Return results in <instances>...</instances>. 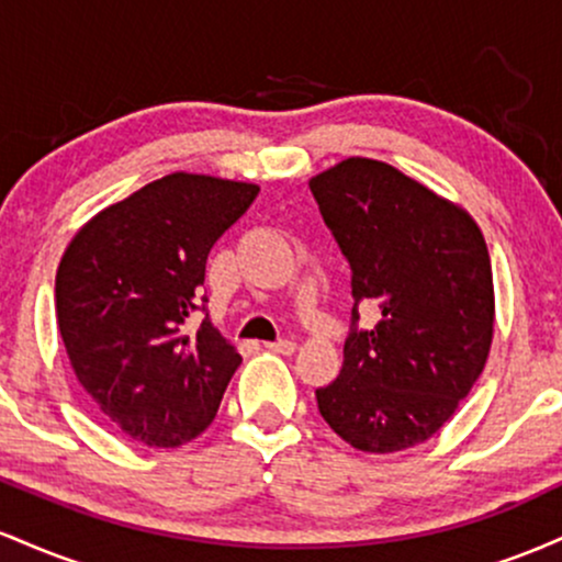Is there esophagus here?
I'll use <instances>...</instances> for the list:
<instances>
[{
	"instance_id": "34e87169",
	"label": "esophagus",
	"mask_w": 562,
	"mask_h": 562,
	"mask_svg": "<svg viewBox=\"0 0 562 562\" xmlns=\"http://www.w3.org/2000/svg\"><path fill=\"white\" fill-rule=\"evenodd\" d=\"M267 348L272 353H285V357H290V353H295V344L293 340H274V344H267Z\"/></svg>"
}]
</instances>
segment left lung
Returning a JSON list of instances; mask_svg holds the SVG:
<instances>
[{
    "label": "left lung",
    "mask_w": 562,
    "mask_h": 562,
    "mask_svg": "<svg viewBox=\"0 0 562 562\" xmlns=\"http://www.w3.org/2000/svg\"><path fill=\"white\" fill-rule=\"evenodd\" d=\"M351 263L372 330L346 338L344 370L317 389L330 428L370 454L428 441L481 378L494 338V277L475 218L396 166L346 158L308 179Z\"/></svg>",
    "instance_id": "left-lung-1"
}]
</instances>
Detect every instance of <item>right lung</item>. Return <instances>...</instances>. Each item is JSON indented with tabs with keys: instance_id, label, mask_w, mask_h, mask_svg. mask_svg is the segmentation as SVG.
<instances>
[{
	"instance_id": "obj_1",
	"label": "right lung",
	"mask_w": 562,
	"mask_h": 562,
	"mask_svg": "<svg viewBox=\"0 0 562 562\" xmlns=\"http://www.w3.org/2000/svg\"><path fill=\"white\" fill-rule=\"evenodd\" d=\"M259 184L173 171L111 203L76 232L55 277L68 362L97 409L128 441L173 449L214 423L243 357L205 317L182 325L218 237Z\"/></svg>"
}]
</instances>
